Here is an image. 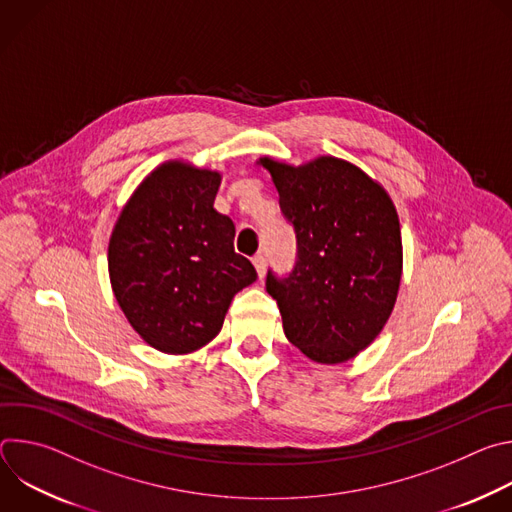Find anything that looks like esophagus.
I'll return each mask as SVG.
<instances>
[{
    "instance_id": "34e87169",
    "label": "esophagus",
    "mask_w": 512,
    "mask_h": 512,
    "mask_svg": "<svg viewBox=\"0 0 512 512\" xmlns=\"http://www.w3.org/2000/svg\"><path fill=\"white\" fill-rule=\"evenodd\" d=\"M253 265H255V269H257V273H259V277L263 279V277H265V271H267L265 257H263V255H255V257H253Z\"/></svg>"
}]
</instances>
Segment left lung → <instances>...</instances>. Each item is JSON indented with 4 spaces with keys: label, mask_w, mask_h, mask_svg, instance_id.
<instances>
[{
    "label": "left lung",
    "mask_w": 512,
    "mask_h": 512,
    "mask_svg": "<svg viewBox=\"0 0 512 512\" xmlns=\"http://www.w3.org/2000/svg\"><path fill=\"white\" fill-rule=\"evenodd\" d=\"M296 233L289 273L267 271L283 332L316 362L336 364L383 330L401 281V233L387 192L356 166L320 158L294 168L261 160Z\"/></svg>",
    "instance_id": "8db88e82"
}]
</instances>
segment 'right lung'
Returning <instances> with one entry per match:
<instances>
[{
	"label": "right lung",
	"mask_w": 512,
	"mask_h": 512,
	"mask_svg": "<svg viewBox=\"0 0 512 512\" xmlns=\"http://www.w3.org/2000/svg\"><path fill=\"white\" fill-rule=\"evenodd\" d=\"M221 174L170 162L123 208L109 243L115 298L135 332L170 354L192 352L223 326L237 291L257 279L235 253V225L214 208Z\"/></svg>",
	"instance_id": "right-lung-1"
}]
</instances>
